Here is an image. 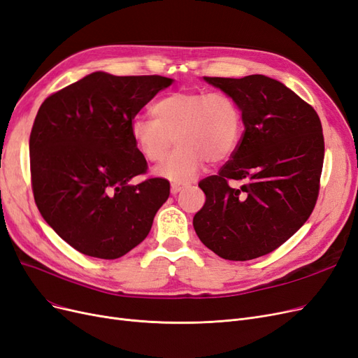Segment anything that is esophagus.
I'll list each match as a JSON object with an SVG mask.
<instances>
[{"instance_id":"esophagus-1","label":"esophagus","mask_w":358,"mask_h":358,"mask_svg":"<svg viewBox=\"0 0 358 358\" xmlns=\"http://www.w3.org/2000/svg\"><path fill=\"white\" fill-rule=\"evenodd\" d=\"M183 187L185 185H182V183H171V188H170V191H171V194H178V192H180L182 189H183Z\"/></svg>"}]
</instances>
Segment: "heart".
I'll return each mask as SVG.
<instances>
[{
	"label": "heart",
	"instance_id": "b5f03b06",
	"mask_svg": "<svg viewBox=\"0 0 358 358\" xmlns=\"http://www.w3.org/2000/svg\"><path fill=\"white\" fill-rule=\"evenodd\" d=\"M154 120L134 117L131 139L141 155L159 163L171 143L178 145L155 175L173 183L191 182L204 163L220 164L236 152L243 134L238 102L225 92L178 90L152 105Z\"/></svg>",
	"mask_w": 358,
	"mask_h": 358
}]
</instances>
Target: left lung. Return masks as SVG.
Segmentation results:
<instances>
[{"instance_id":"1","label":"left lung","mask_w":358,"mask_h":358,"mask_svg":"<svg viewBox=\"0 0 358 358\" xmlns=\"http://www.w3.org/2000/svg\"><path fill=\"white\" fill-rule=\"evenodd\" d=\"M204 80L238 102L244 131L217 175L200 180L206 203L194 229L217 256L250 261L278 249L313 213L324 159L322 121L310 103L265 76Z\"/></svg>"}]
</instances>
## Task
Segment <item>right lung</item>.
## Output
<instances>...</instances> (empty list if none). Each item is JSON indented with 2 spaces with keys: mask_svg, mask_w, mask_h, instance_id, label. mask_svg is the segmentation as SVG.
<instances>
[{
  "mask_svg": "<svg viewBox=\"0 0 358 358\" xmlns=\"http://www.w3.org/2000/svg\"><path fill=\"white\" fill-rule=\"evenodd\" d=\"M162 76L115 77L93 72L50 94L29 136L31 183L44 220L71 248L117 259L142 243L170 195L130 134V122L171 84Z\"/></svg>",
  "mask_w": 358,
  "mask_h": 358,
  "instance_id": "obj_1",
  "label": "right lung"
}]
</instances>
